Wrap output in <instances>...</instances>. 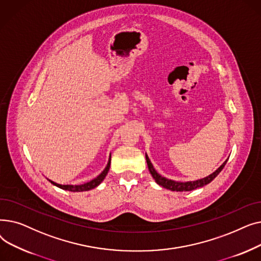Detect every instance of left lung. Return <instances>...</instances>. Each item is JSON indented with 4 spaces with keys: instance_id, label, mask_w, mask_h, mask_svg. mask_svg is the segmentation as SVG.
Wrapping results in <instances>:
<instances>
[{
    "instance_id": "8db88e82",
    "label": "left lung",
    "mask_w": 261,
    "mask_h": 261,
    "mask_svg": "<svg viewBox=\"0 0 261 261\" xmlns=\"http://www.w3.org/2000/svg\"><path fill=\"white\" fill-rule=\"evenodd\" d=\"M228 160V159H227ZM227 160L222 164V165L219 167L216 171H214L213 173H211L210 175L203 177V179H200V180H196V181H187V182H179V181H173V180H170V179H167V177L161 175L153 167L151 161L149 160L147 153H146V161H147V165H148V169L150 171V173H151L152 177L155 180V182L164 187L166 189H169V190H172V191H191L194 189H197L199 187H203L205 185H207L208 183H211L215 177L221 172V170L224 168L225 164L227 162Z\"/></svg>"
}]
</instances>
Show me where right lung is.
<instances>
[{"mask_svg":"<svg viewBox=\"0 0 261 261\" xmlns=\"http://www.w3.org/2000/svg\"><path fill=\"white\" fill-rule=\"evenodd\" d=\"M110 164H111V154H110L109 156V161H108V164L106 168L102 170V172L100 174H98L97 176L95 177V179L87 182V183H84V184H79V185H62V184H58L56 182H54L49 179H47L53 185L57 186L63 190H68V191H74V193H79V191H88V190H91V189H94L95 187H97L103 180L106 175L108 174L109 172V169H110Z\"/></svg>","mask_w":261,"mask_h":261,"instance_id":"1","label":"right lung"}]
</instances>
